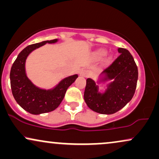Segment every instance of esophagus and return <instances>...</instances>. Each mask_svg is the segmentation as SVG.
Masks as SVG:
<instances>
[{"label": "esophagus", "instance_id": "obj_1", "mask_svg": "<svg viewBox=\"0 0 159 159\" xmlns=\"http://www.w3.org/2000/svg\"><path fill=\"white\" fill-rule=\"evenodd\" d=\"M80 75L82 76V77H87V76H88V72H87V70H85V69H82V70L80 71L79 72Z\"/></svg>", "mask_w": 159, "mask_h": 159}]
</instances>
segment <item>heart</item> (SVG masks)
I'll list each match as a JSON object with an SVG mask.
<instances>
[{
    "instance_id": "obj_1",
    "label": "heart",
    "mask_w": 159,
    "mask_h": 159,
    "mask_svg": "<svg viewBox=\"0 0 159 159\" xmlns=\"http://www.w3.org/2000/svg\"><path fill=\"white\" fill-rule=\"evenodd\" d=\"M105 50H103V49H100V50H98L97 52H96V55H97V57H100L103 56L104 54H105Z\"/></svg>"
}]
</instances>
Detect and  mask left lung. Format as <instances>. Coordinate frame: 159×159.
<instances>
[{
    "instance_id": "left-lung-1",
    "label": "left lung",
    "mask_w": 159,
    "mask_h": 159,
    "mask_svg": "<svg viewBox=\"0 0 159 159\" xmlns=\"http://www.w3.org/2000/svg\"><path fill=\"white\" fill-rule=\"evenodd\" d=\"M120 55L103 71L102 81L114 79L104 93L98 92V86L87 78L84 93L85 102L91 110L102 114H112L131 101L137 87L138 67L134 58L125 48H119Z\"/></svg>"
}]
</instances>
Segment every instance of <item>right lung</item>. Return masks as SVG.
Returning a JSON list of instances; mask_svg holds the SVG:
<instances>
[{
  "label": "right lung",
  "instance_id": "add662e5",
  "mask_svg": "<svg viewBox=\"0 0 159 159\" xmlns=\"http://www.w3.org/2000/svg\"><path fill=\"white\" fill-rule=\"evenodd\" d=\"M57 41V39L47 40L28 45L19 53L11 67L10 85L13 97L20 106L30 114H40L55 110L64 98L68 87L78 78V75L66 78L49 90L38 88L27 78L25 61L28 54L45 43H54Z\"/></svg>",
  "mask_w": 159,
  "mask_h": 159
}]
</instances>
